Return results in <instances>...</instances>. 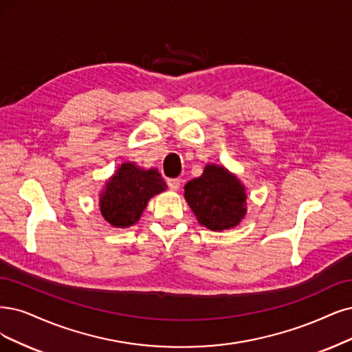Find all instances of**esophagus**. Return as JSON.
Instances as JSON below:
<instances>
[{
    "instance_id": "1",
    "label": "esophagus",
    "mask_w": 352,
    "mask_h": 352,
    "mask_svg": "<svg viewBox=\"0 0 352 352\" xmlns=\"http://www.w3.org/2000/svg\"><path fill=\"white\" fill-rule=\"evenodd\" d=\"M166 184H168V188L171 190V191H178V188H179V179L171 178V179L166 181Z\"/></svg>"
}]
</instances>
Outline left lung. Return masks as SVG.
<instances>
[{"label": "left lung", "instance_id": "obj_1", "mask_svg": "<svg viewBox=\"0 0 352 352\" xmlns=\"http://www.w3.org/2000/svg\"><path fill=\"white\" fill-rule=\"evenodd\" d=\"M184 197L197 222L213 232L236 228L246 216V188L223 165L207 164L200 177L186 184Z\"/></svg>", "mask_w": 352, "mask_h": 352}]
</instances>
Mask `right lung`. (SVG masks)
I'll list each match as a JSON object with an SVG mask.
<instances>
[{
	"instance_id": "1",
	"label": "right lung",
	"mask_w": 352,
	"mask_h": 352,
	"mask_svg": "<svg viewBox=\"0 0 352 352\" xmlns=\"http://www.w3.org/2000/svg\"><path fill=\"white\" fill-rule=\"evenodd\" d=\"M166 190L156 168H142L136 162H123L102 186L98 207L106 222L126 229L139 222L148 201Z\"/></svg>"
}]
</instances>
